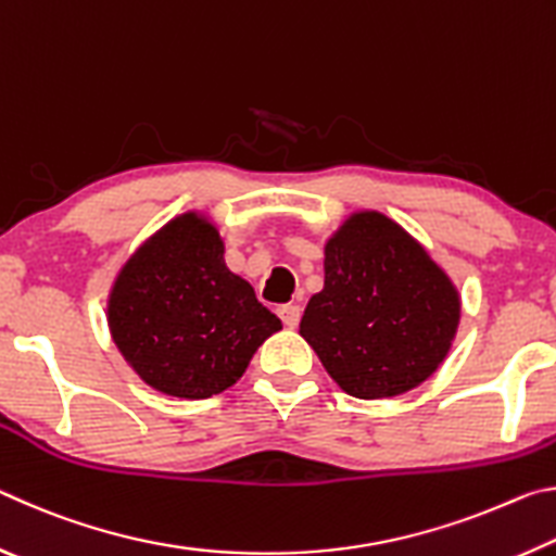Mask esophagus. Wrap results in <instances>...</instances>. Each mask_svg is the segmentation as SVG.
<instances>
[{"label":"esophagus","mask_w":556,"mask_h":556,"mask_svg":"<svg viewBox=\"0 0 556 556\" xmlns=\"http://www.w3.org/2000/svg\"><path fill=\"white\" fill-rule=\"evenodd\" d=\"M277 314L281 318V324H285L287 328H296L299 321H301V308L296 304H285L277 308Z\"/></svg>","instance_id":"34e87169"}]
</instances>
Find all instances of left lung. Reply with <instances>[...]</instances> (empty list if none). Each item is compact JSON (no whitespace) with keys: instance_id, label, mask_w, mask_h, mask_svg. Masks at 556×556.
<instances>
[{"instance_id":"obj_1","label":"left lung","mask_w":556,"mask_h":556,"mask_svg":"<svg viewBox=\"0 0 556 556\" xmlns=\"http://www.w3.org/2000/svg\"><path fill=\"white\" fill-rule=\"evenodd\" d=\"M324 271L299 333L348 394L394 397L439 368L456 336L458 294L397 223L351 215L326 244Z\"/></svg>"}]
</instances>
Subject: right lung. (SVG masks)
Returning a JSON list of instances; mask_svg holds the SVG:
<instances>
[{
    "mask_svg": "<svg viewBox=\"0 0 556 556\" xmlns=\"http://www.w3.org/2000/svg\"><path fill=\"white\" fill-rule=\"evenodd\" d=\"M112 341L154 390L184 400L220 394L281 328L223 260L213 225L186 213L122 267L112 287Z\"/></svg>",
    "mask_w": 556,
    "mask_h": 556,
    "instance_id": "obj_1",
    "label": "right lung"
}]
</instances>
